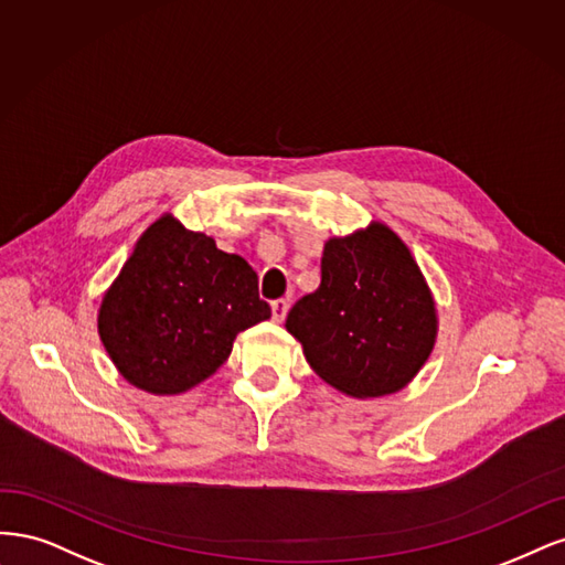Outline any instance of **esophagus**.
Segmentation results:
<instances>
[{"label": "esophagus", "mask_w": 565, "mask_h": 565, "mask_svg": "<svg viewBox=\"0 0 565 565\" xmlns=\"http://www.w3.org/2000/svg\"><path fill=\"white\" fill-rule=\"evenodd\" d=\"M286 312H288V300L279 298L271 302V319H275L277 323H281L286 319Z\"/></svg>", "instance_id": "34e87169"}]
</instances>
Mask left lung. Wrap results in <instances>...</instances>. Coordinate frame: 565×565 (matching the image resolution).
<instances>
[{
  "label": "left lung",
  "instance_id": "obj_1",
  "mask_svg": "<svg viewBox=\"0 0 565 565\" xmlns=\"http://www.w3.org/2000/svg\"><path fill=\"white\" fill-rule=\"evenodd\" d=\"M286 331L333 390L380 398L420 373L439 335V315L402 236L371 221L323 244L321 284L290 309Z\"/></svg>",
  "mask_w": 565,
  "mask_h": 565
}]
</instances>
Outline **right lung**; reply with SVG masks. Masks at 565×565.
Masks as SVG:
<instances>
[{
	"instance_id": "1",
	"label": "right lung",
	"mask_w": 565,
	"mask_h": 565,
	"mask_svg": "<svg viewBox=\"0 0 565 565\" xmlns=\"http://www.w3.org/2000/svg\"><path fill=\"white\" fill-rule=\"evenodd\" d=\"M269 317L256 271L242 256L163 213L105 290L98 335L129 385L173 396L211 377L236 335Z\"/></svg>"
}]
</instances>
